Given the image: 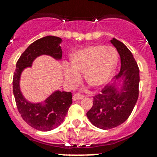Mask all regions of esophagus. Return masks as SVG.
I'll return each mask as SVG.
<instances>
[{"label":"esophagus","instance_id":"1","mask_svg":"<svg viewBox=\"0 0 157 157\" xmlns=\"http://www.w3.org/2000/svg\"><path fill=\"white\" fill-rule=\"evenodd\" d=\"M84 98L83 94H75L73 96H72V99L74 101L79 100V99H81V98Z\"/></svg>","mask_w":157,"mask_h":157}]
</instances>
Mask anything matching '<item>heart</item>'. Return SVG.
Wrapping results in <instances>:
<instances>
[{
    "label": "heart",
    "mask_w": 157,
    "mask_h": 157,
    "mask_svg": "<svg viewBox=\"0 0 157 157\" xmlns=\"http://www.w3.org/2000/svg\"><path fill=\"white\" fill-rule=\"evenodd\" d=\"M118 61L116 49L104 45H92L74 53L70 65L64 64L63 73L69 86H76L81 82V73L89 85L100 86L109 81Z\"/></svg>",
    "instance_id": "heart-1"
}]
</instances>
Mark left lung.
<instances>
[{"mask_svg": "<svg viewBox=\"0 0 157 157\" xmlns=\"http://www.w3.org/2000/svg\"><path fill=\"white\" fill-rule=\"evenodd\" d=\"M111 42L121 57V71L114 77V83L105 86L94 96L93 106L86 116L90 121L102 129H109L124 123L131 114L139 98V69L132 53L120 40L113 38ZM122 80V89L117 83Z\"/></svg>", "mask_w": 157, "mask_h": 157, "instance_id": "left-lung-1", "label": "left lung"}]
</instances>
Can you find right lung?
Wrapping results in <instances>:
<instances>
[{"label": "right lung", "instance_id": "add662e5", "mask_svg": "<svg viewBox=\"0 0 157 157\" xmlns=\"http://www.w3.org/2000/svg\"><path fill=\"white\" fill-rule=\"evenodd\" d=\"M61 38L47 36L32 43L21 54L13 73V93L18 112L27 124L40 131H50L61 124L72 103L71 93L57 90L43 103H29L21 93L19 80L23 69L32 66L34 59L40 55L46 54L61 59Z\"/></svg>", "mask_w": 157, "mask_h": 157}]
</instances>
